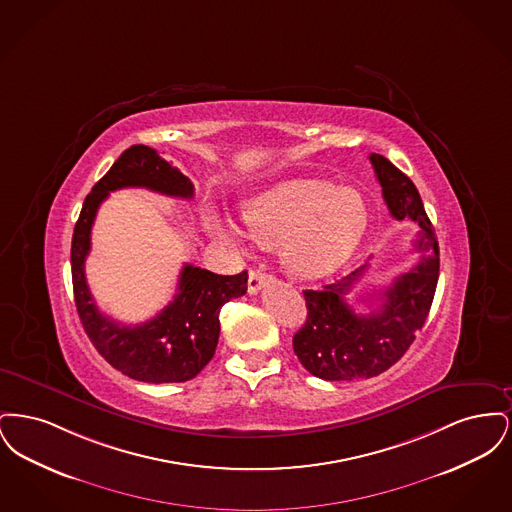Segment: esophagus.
Returning a JSON list of instances; mask_svg holds the SVG:
<instances>
[{"label": "esophagus", "mask_w": 512, "mask_h": 512, "mask_svg": "<svg viewBox=\"0 0 512 512\" xmlns=\"http://www.w3.org/2000/svg\"><path fill=\"white\" fill-rule=\"evenodd\" d=\"M268 282H270V276L265 274V272H261L257 268L249 270V280H247V290H249V293L259 292Z\"/></svg>", "instance_id": "esophagus-1"}]
</instances>
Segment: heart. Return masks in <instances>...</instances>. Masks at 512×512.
I'll use <instances>...</instances> for the list:
<instances>
[{"mask_svg": "<svg viewBox=\"0 0 512 512\" xmlns=\"http://www.w3.org/2000/svg\"><path fill=\"white\" fill-rule=\"evenodd\" d=\"M244 220L261 245H280L286 268L301 278H320L351 255L368 222L365 199L351 188L322 180H290L249 199ZM215 232L230 245L242 244L234 220L215 222Z\"/></svg>", "mask_w": 512, "mask_h": 512, "instance_id": "1", "label": "heart"}]
</instances>
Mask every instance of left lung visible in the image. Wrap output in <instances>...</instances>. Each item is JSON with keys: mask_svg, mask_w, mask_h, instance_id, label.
I'll use <instances>...</instances> for the list:
<instances>
[{"mask_svg": "<svg viewBox=\"0 0 512 512\" xmlns=\"http://www.w3.org/2000/svg\"><path fill=\"white\" fill-rule=\"evenodd\" d=\"M368 159L391 217H407L420 226L413 242L418 259L378 293L380 305L368 315H357L345 301L368 265L322 290L303 292L307 320L293 336V351L313 376L330 382L372 378L395 365L424 326L438 286V238L413 180L384 155L370 153Z\"/></svg>", "mask_w": 512, "mask_h": 512, "instance_id": "left-lung-1", "label": "left lung"}]
</instances>
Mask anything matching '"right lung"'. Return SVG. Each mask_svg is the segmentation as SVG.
I'll return each mask as SVG.
<instances>
[{
  "instance_id": "1",
  "label": "right lung",
  "mask_w": 512,
  "mask_h": 512,
  "mask_svg": "<svg viewBox=\"0 0 512 512\" xmlns=\"http://www.w3.org/2000/svg\"><path fill=\"white\" fill-rule=\"evenodd\" d=\"M121 188H147L182 199L194 197L190 178L159 157L155 149L132 146L122 151L86 195L74 226L71 268L78 317L99 355L124 376L149 384L192 380L213 359L219 343L220 307L247 292V272L222 276L184 265L174 299L157 317L128 326L103 315L86 284L84 263L99 205Z\"/></svg>"
}]
</instances>
